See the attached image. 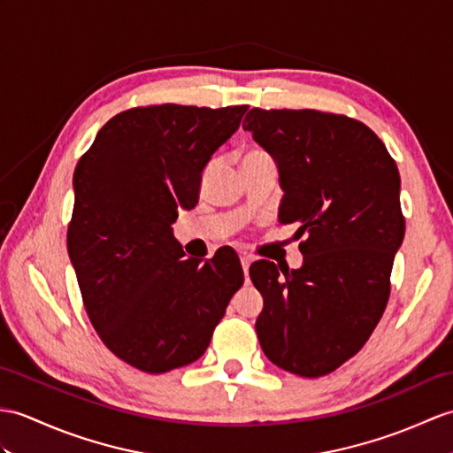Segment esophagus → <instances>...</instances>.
<instances>
[{"label": "esophagus", "mask_w": 453, "mask_h": 453, "mask_svg": "<svg viewBox=\"0 0 453 453\" xmlns=\"http://www.w3.org/2000/svg\"><path fill=\"white\" fill-rule=\"evenodd\" d=\"M250 262H252V258H250V257H247V255H241V266H243L245 276L249 274V266H250Z\"/></svg>", "instance_id": "1"}]
</instances>
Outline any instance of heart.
Listing matches in <instances>:
<instances>
[{"label":"heart","instance_id":"b5f03b06","mask_svg":"<svg viewBox=\"0 0 453 453\" xmlns=\"http://www.w3.org/2000/svg\"><path fill=\"white\" fill-rule=\"evenodd\" d=\"M266 154L262 152V150H257V149H252V150H249L245 156H243V164L245 162H258V160H266Z\"/></svg>","mask_w":453,"mask_h":453}]
</instances>
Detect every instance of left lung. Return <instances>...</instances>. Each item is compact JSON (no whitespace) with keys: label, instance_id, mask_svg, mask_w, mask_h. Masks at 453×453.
Masks as SVG:
<instances>
[{"label":"left lung","instance_id":"1","mask_svg":"<svg viewBox=\"0 0 453 453\" xmlns=\"http://www.w3.org/2000/svg\"><path fill=\"white\" fill-rule=\"evenodd\" d=\"M243 129L278 165L280 222L304 237L299 268L260 260L249 270L265 299L260 347L283 371L328 374L382 319L405 235L402 179L384 142L345 115L252 108Z\"/></svg>","mask_w":453,"mask_h":453}]
</instances>
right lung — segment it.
Masks as SVG:
<instances>
[{"label": "right lung", "mask_w": 453, "mask_h": 453, "mask_svg": "<svg viewBox=\"0 0 453 453\" xmlns=\"http://www.w3.org/2000/svg\"><path fill=\"white\" fill-rule=\"evenodd\" d=\"M247 106L134 108L98 131L73 175L67 250L84 309L108 349L160 374L204 355L243 286L235 252L185 258L177 210L198 203L210 157Z\"/></svg>", "instance_id": "add662e5"}]
</instances>
